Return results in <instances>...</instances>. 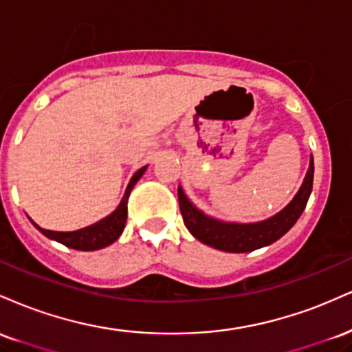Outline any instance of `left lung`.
Returning <instances> with one entry per match:
<instances>
[{
    "mask_svg": "<svg viewBox=\"0 0 352 352\" xmlns=\"http://www.w3.org/2000/svg\"><path fill=\"white\" fill-rule=\"evenodd\" d=\"M313 177L314 162L311 157L309 168L294 199L280 213L268 220L256 221V223H233V221H221L205 215L187 199L184 188L179 187V201L184 223L197 240L212 246V248L221 250V252L246 253L263 248V246L280 240L301 217L302 210L308 204L311 190H313Z\"/></svg>",
    "mask_w": 352,
    "mask_h": 352,
    "instance_id": "1",
    "label": "left lung"
}]
</instances>
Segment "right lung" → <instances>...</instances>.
<instances>
[{
    "instance_id": "1",
    "label": "right lung",
    "mask_w": 352,
    "mask_h": 352,
    "mask_svg": "<svg viewBox=\"0 0 352 352\" xmlns=\"http://www.w3.org/2000/svg\"><path fill=\"white\" fill-rule=\"evenodd\" d=\"M147 165L142 168H139L134 173L131 182H129L127 190H125L122 200H120L119 207H117L111 215L102 218V220L98 221L94 225H89L86 228L76 230V232H52V230H44L36 225L33 220V225L43 235H46L51 240L59 241V243L69 246V248L74 250H82V252H92V250H100L106 248V246L112 245L117 238L120 236V233L124 232L125 221H127V200L129 195H131V190L134 188V185L139 182L140 177L144 175Z\"/></svg>"
}]
</instances>
